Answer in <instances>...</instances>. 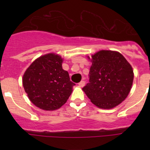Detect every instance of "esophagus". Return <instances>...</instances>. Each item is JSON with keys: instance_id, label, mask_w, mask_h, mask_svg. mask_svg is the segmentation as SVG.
I'll list each match as a JSON object with an SVG mask.
<instances>
[{"instance_id": "obj_1", "label": "esophagus", "mask_w": 150, "mask_h": 150, "mask_svg": "<svg viewBox=\"0 0 150 150\" xmlns=\"http://www.w3.org/2000/svg\"><path fill=\"white\" fill-rule=\"evenodd\" d=\"M78 85H79V86H81V87H83V86H85V81H81V82H80L79 83H78Z\"/></svg>"}]
</instances>
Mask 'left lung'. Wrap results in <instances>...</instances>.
<instances>
[{"label":"left lung","mask_w":150,"mask_h":150,"mask_svg":"<svg viewBox=\"0 0 150 150\" xmlns=\"http://www.w3.org/2000/svg\"><path fill=\"white\" fill-rule=\"evenodd\" d=\"M91 61L89 83L83 91L99 108L116 107L131 91L134 81L131 64L119 52L105 50L92 55Z\"/></svg>","instance_id":"1"}]
</instances>
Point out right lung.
Masks as SVG:
<instances>
[{"instance_id":"obj_1","label":"right lung","mask_w":150,"mask_h":150,"mask_svg":"<svg viewBox=\"0 0 150 150\" xmlns=\"http://www.w3.org/2000/svg\"><path fill=\"white\" fill-rule=\"evenodd\" d=\"M61 57L48 54L31 64L23 75L24 88L30 100L45 110L60 108L72 93L75 83L62 67Z\"/></svg>"}]
</instances>
